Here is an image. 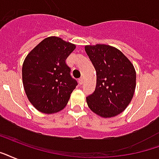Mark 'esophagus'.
Masks as SVG:
<instances>
[{"label": "esophagus", "instance_id": "obj_1", "mask_svg": "<svg viewBox=\"0 0 159 159\" xmlns=\"http://www.w3.org/2000/svg\"><path fill=\"white\" fill-rule=\"evenodd\" d=\"M78 82H79L80 85H82L83 84V82H84V78H83V77H81V78L78 80Z\"/></svg>", "mask_w": 159, "mask_h": 159}]
</instances>
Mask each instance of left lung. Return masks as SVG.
Wrapping results in <instances>:
<instances>
[{"label": "left lung", "instance_id": "8db88e82", "mask_svg": "<svg viewBox=\"0 0 159 159\" xmlns=\"http://www.w3.org/2000/svg\"><path fill=\"white\" fill-rule=\"evenodd\" d=\"M85 51L97 71V85L87 103L94 113L112 117L126 109L136 88V71L130 60L109 45L85 46Z\"/></svg>", "mask_w": 159, "mask_h": 159}]
</instances>
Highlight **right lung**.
Here are the masks:
<instances>
[{"label": "right lung", "mask_w": 159, "mask_h": 159, "mask_svg": "<svg viewBox=\"0 0 159 159\" xmlns=\"http://www.w3.org/2000/svg\"><path fill=\"white\" fill-rule=\"evenodd\" d=\"M76 45L49 36L27 54L22 65V83L27 98L39 112L51 114L66 107L77 81L66 59Z\"/></svg>", "instance_id": "1"}]
</instances>
